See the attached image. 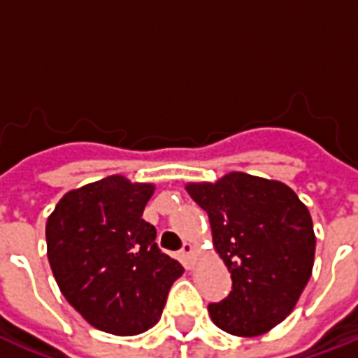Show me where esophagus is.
<instances>
[{
  "instance_id": "obj_1",
  "label": "esophagus",
  "mask_w": 358,
  "mask_h": 358,
  "mask_svg": "<svg viewBox=\"0 0 358 358\" xmlns=\"http://www.w3.org/2000/svg\"><path fill=\"white\" fill-rule=\"evenodd\" d=\"M195 248L192 243H184V248L180 251V257H182V261L187 264V268H192V259H194Z\"/></svg>"
}]
</instances>
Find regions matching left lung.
<instances>
[{"instance_id":"1","label":"left lung","mask_w":358,"mask_h":358,"mask_svg":"<svg viewBox=\"0 0 358 358\" xmlns=\"http://www.w3.org/2000/svg\"><path fill=\"white\" fill-rule=\"evenodd\" d=\"M207 210L213 245L232 274V292L210 303V320L238 338H255L289 316L313 274L316 236L307 205L278 180L228 172L187 182Z\"/></svg>"}]
</instances>
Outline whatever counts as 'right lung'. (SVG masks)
Listing matches in <instances>:
<instances>
[{
    "label": "right lung",
    "mask_w": 358,
    "mask_h": 358,
    "mask_svg": "<svg viewBox=\"0 0 358 358\" xmlns=\"http://www.w3.org/2000/svg\"><path fill=\"white\" fill-rule=\"evenodd\" d=\"M155 184L113 174L66 192L48 217V259L82 318L113 336H138L163 315L182 264L157 248L141 215Z\"/></svg>",
    "instance_id": "1"
}]
</instances>
